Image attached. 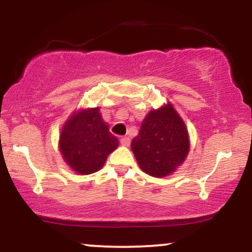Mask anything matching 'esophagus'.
Returning <instances> with one entry per match:
<instances>
[{"mask_svg":"<svg viewBox=\"0 0 252 252\" xmlns=\"http://www.w3.org/2000/svg\"><path fill=\"white\" fill-rule=\"evenodd\" d=\"M120 143L122 144V146H124V147H128L129 144H130V140H129V137H121Z\"/></svg>","mask_w":252,"mask_h":252,"instance_id":"1","label":"esophagus"}]
</instances>
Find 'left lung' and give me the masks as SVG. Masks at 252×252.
I'll return each instance as SVG.
<instances>
[{"mask_svg":"<svg viewBox=\"0 0 252 252\" xmlns=\"http://www.w3.org/2000/svg\"><path fill=\"white\" fill-rule=\"evenodd\" d=\"M189 148V132L170 104L150 111L138 135L131 141V149L140 167L156 178L174 172L185 161Z\"/></svg>","mask_w":252,"mask_h":252,"instance_id":"1","label":"left lung"}]
</instances>
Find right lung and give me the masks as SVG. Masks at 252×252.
<instances>
[{
	"instance_id": "1",
	"label": "right lung",
	"mask_w": 252,
	"mask_h": 252,
	"mask_svg": "<svg viewBox=\"0 0 252 252\" xmlns=\"http://www.w3.org/2000/svg\"><path fill=\"white\" fill-rule=\"evenodd\" d=\"M118 147V140L103 122L99 109L82 110L72 115L60 136L63 160L79 174L99 170L110 153Z\"/></svg>"
}]
</instances>
